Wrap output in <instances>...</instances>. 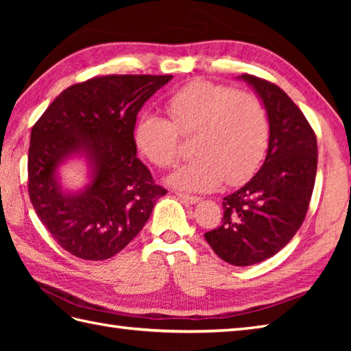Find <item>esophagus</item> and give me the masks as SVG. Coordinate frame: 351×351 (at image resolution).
Here are the masks:
<instances>
[{"label":"esophagus","mask_w":351,"mask_h":351,"mask_svg":"<svg viewBox=\"0 0 351 351\" xmlns=\"http://www.w3.org/2000/svg\"><path fill=\"white\" fill-rule=\"evenodd\" d=\"M176 196L180 197L182 202L185 204H190V205H195L197 202H200V197L197 196H190V195H185V193H176Z\"/></svg>","instance_id":"1"}]
</instances>
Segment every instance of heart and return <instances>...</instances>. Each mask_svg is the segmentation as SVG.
I'll use <instances>...</instances> for the list:
<instances>
[{
    "label": "heart",
    "mask_w": 351,
    "mask_h": 351,
    "mask_svg": "<svg viewBox=\"0 0 351 351\" xmlns=\"http://www.w3.org/2000/svg\"><path fill=\"white\" fill-rule=\"evenodd\" d=\"M170 116L146 113L136 126V145L158 167L182 155V136L193 137L196 156L173 171L167 182L189 191H211L225 181L243 184L263 162L270 141V116L256 95L193 81L170 96Z\"/></svg>",
    "instance_id": "1"
}]
</instances>
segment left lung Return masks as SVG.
<instances>
[{"mask_svg": "<svg viewBox=\"0 0 351 351\" xmlns=\"http://www.w3.org/2000/svg\"><path fill=\"white\" fill-rule=\"evenodd\" d=\"M270 116L263 167L223 197L221 225L205 234L215 255L247 267L271 258L291 241L306 217L317 175V136L300 108L280 87L244 73Z\"/></svg>", "mask_w": 351, "mask_h": 351, "instance_id": "obj_1", "label": "left lung"}]
</instances>
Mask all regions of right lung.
Wrapping results in <instances>:
<instances>
[{
	"instance_id": "1",
	"label": "right lung",
	"mask_w": 351,
	"mask_h": 351,
	"mask_svg": "<svg viewBox=\"0 0 351 351\" xmlns=\"http://www.w3.org/2000/svg\"><path fill=\"white\" fill-rule=\"evenodd\" d=\"M171 75H102L66 88L32 130L28 195L52 238L73 256L104 261L145 226L167 193L138 160L134 128L138 111ZM84 153L93 181L64 193L56 169Z\"/></svg>"
}]
</instances>
